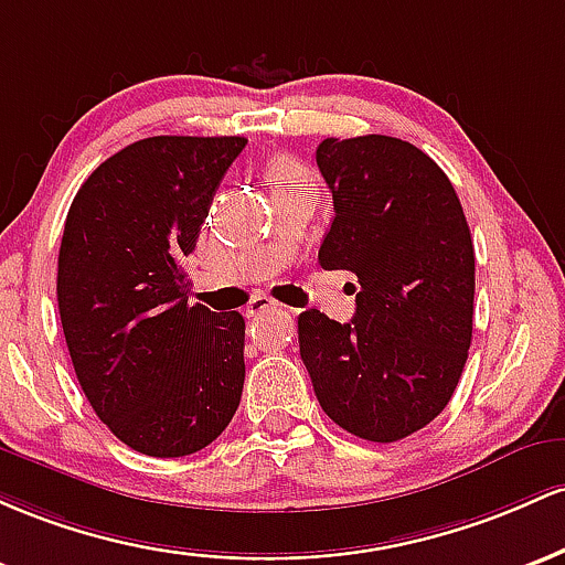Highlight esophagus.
Wrapping results in <instances>:
<instances>
[{"label":"esophagus","mask_w":565,"mask_h":565,"mask_svg":"<svg viewBox=\"0 0 565 565\" xmlns=\"http://www.w3.org/2000/svg\"><path fill=\"white\" fill-rule=\"evenodd\" d=\"M275 307H277V301L269 299V296H256V299L248 303V309H245V312H248V317H258V315L271 312Z\"/></svg>","instance_id":"obj_1"}]
</instances>
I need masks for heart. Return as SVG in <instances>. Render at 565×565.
Instances as JSON below:
<instances>
[{"label":"heart","instance_id":"1","mask_svg":"<svg viewBox=\"0 0 565 565\" xmlns=\"http://www.w3.org/2000/svg\"><path fill=\"white\" fill-rule=\"evenodd\" d=\"M312 181V170L290 154L275 157L266 164V183L271 186V194L290 192V189H309Z\"/></svg>","mask_w":565,"mask_h":565}]
</instances>
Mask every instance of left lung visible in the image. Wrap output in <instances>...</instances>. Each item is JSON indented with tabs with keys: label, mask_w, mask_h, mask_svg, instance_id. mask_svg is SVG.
Segmentation results:
<instances>
[{
	"label": "left lung",
	"mask_w": 565,
	"mask_h": 565,
	"mask_svg": "<svg viewBox=\"0 0 565 565\" xmlns=\"http://www.w3.org/2000/svg\"><path fill=\"white\" fill-rule=\"evenodd\" d=\"M317 168L333 224L317 262L347 269L354 317L299 315V350L322 411L347 433L395 443L446 408L472 341L475 248L448 175L392 136L326 138Z\"/></svg>",
	"instance_id": "left-lung-1"
}]
</instances>
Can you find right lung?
I'll return each mask as SVG.
<instances>
[{"mask_svg": "<svg viewBox=\"0 0 565 565\" xmlns=\"http://www.w3.org/2000/svg\"><path fill=\"white\" fill-rule=\"evenodd\" d=\"M243 136H154L82 183L58 253V312L98 419L146 456H189L230 427L245 320L189 303L194 250Z\"/></svg>", "mask_w": 565, "mask_h": 565, "instance_id": "right-lung-1", "label": "right lung"}]
</instances>
